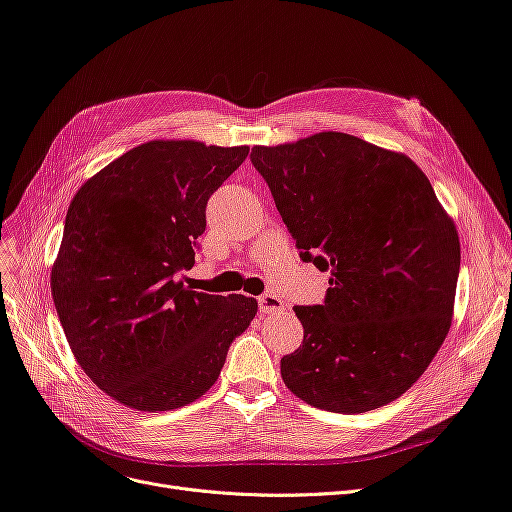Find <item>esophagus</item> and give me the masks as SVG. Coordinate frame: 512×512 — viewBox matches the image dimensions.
Listing matches in <instances>:
<instances>
[{
	"label": "esophagus",
	"mask_w": 512,
	"mask_h": 512,
	"mask_svg": "<svg viewBox=\"0 0 512 512\" xmlns=\"http://www.w3.org/2000/svg\"><path fill=\"white\" fill-rule=\"evenodd\" d=\"M284 309V301L276 294H261L259 297V311L261 313H276Z\"/></svg>",
	"instance_id": "obj_1"
}]
</instances>
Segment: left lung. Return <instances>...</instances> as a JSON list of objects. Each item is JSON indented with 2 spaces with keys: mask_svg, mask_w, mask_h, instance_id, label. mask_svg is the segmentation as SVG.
<instances>
[{
  "mask_svg": "<svg viewBox=\"0 0 512 512\" xmlns=\"http://www.w3.org/2000/svg\"><path fill=\"white\" fill-rule=\"evenodd\" d=\"M251 161L326 301L294 307L305 336L282 357L288 390L355 415L405 394L450 330L461 242L413 159L344 132L253 147Z\"/></svg>",
  "mask_w": 512,
  "mask_h": 512,
  "instance_id": "1",
  "label": "left lung"
}]
</instances>
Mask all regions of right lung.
<instances>
[{
	"label": "right lung",
	"mask_w": 512,
	"mask_h": 512,
	"mask_svg": "<svg viewBox=\"0 0 512 512\" xmlns=\"http://www.w3.org/2000/svg\"><path fill=\"white\" fill-rule=\"evenodd\" d=\"M247 155V145L149 141L89 178L68 207L53 303L78 365L128 409L191 405L257 313L251 297L178 280L195 265L209 197Z\"/></svg>",
	"instance_id": "obj_1"
}]
</instances>
